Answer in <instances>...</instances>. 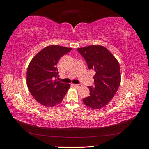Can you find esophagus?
<instances>
[{
	"label": "esophagus",
	"instance_id": "1",
	"mask_svg": "<svg viewBox=\"0 0 149 149\" xmlns=\"http://www.w3.org/2000/svg\"><path fill=\"white\" fill-rule=\"evenodd\" d=\"M73 85L74 86V87H76V88H79V87H81V86H82V85H81V84H73Z\"/></svg>",
	"mask_w": 149,
	"mask_h": 149
}]
</instances>
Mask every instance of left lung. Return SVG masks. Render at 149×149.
I'll return each mask as SVG.
<instances>
[{
  "instance_id": "left-lung-1",
  "label": "left lung",
  "mask_w": 149,
  "mask_h": 149,
  "mask_svg": "<svg viewBox=\"0 0 149 149\" xmlns=\"http://www.w3.org/2000/svg\"><path fill=\"white\" fill-rule=\"evenodd\" d=\"M77 50L86 61L89 70L96 72L94 87L88 86L89 96L83 100L85 105L92 109L104 107L113 98L120 83L119 62L107 48L91 45Z\"/></svg>"
}]
</instances>
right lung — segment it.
Returning <instances> with one entry per match:
<instances>
[{"label": "right lung", "mask_w": 149, "mask_h": 149, "mask_svg": "<svg viewBox=\"0 0 149 149\" xmlns=\"http://www.w3.org/2000/svg\"><path fill=\"white\" fill-rule=\"evenodd\" d=\"M72 49L59 45L42 49L28 66L26 83L32 96L42 105L51 107L60 104L65 96L70 84L58 81L56 67L60 58Z\"/></svg>", "instance_id": "right-lung-1"}]
</instances>
